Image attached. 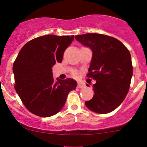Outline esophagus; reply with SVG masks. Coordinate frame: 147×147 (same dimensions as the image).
Instances as JSON below:
<instances>
[{
  "instance_id": "34e87169",
  "label": "esophagus",
  "mask_w": 147,
  "mask_h": 147,
  "mask_svg": "<svg viewBox=\"0 0 147 147\" xmlns=\"http://www.w3.org/2000/svg\"><path fill=\"white\" fill-rule=\"evenodd\" d=\"M77 87H79V88H83V87H85V84L83 83H81V81H78Z\"/></svg>"
}]
</instances>
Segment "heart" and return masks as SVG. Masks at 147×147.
<instances>
[{
	"mask_svg": "<svg viewBox=\"0 0 147 147\" xmlns=\"http://www.w3.org/2000/svg\"><path fill=\"white\" fill-rule=\"evenodd\" d=\"M73 75H75V76H77L78 75V73H77V72H76V71H75L73 72Z\"/></svg>",
	"mask_w": 147,
	"mask_h": 147,
	"instance_id": "heart-1",
	"label": "heart"
}]
</instances>
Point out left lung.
Returning a JSON list of instances; mask_svg holds the SVG:
<instances>
[{"instance_id":"left-lung-1","label":"left lung","mask_w":147,"mask_h":147,"mask_svg":"<svg viewBox=\"0 0 147 147\" xmlns=\"http://www.w3.org/2000/svg\"><path fill=\"white\" fill-rule=\"evenodd\" d=\"M75 38L92 51L87 75L96 83L92 85L94 96L85 105L99 114L112 112L125 99L130 86V53L121 42L107 35L88 33L77 35Z\"/></svg>"}]
</instances>
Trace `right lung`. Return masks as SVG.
<instances>
[{
    "label": "right lung",
    "instance_id": "1",
    "mask_svg": "<svg viewBox=\"0 0 147 147\" xmlns=\"http://www.w3.org/2000/svg\"><path fill=\"white\" fill-rule=\"evenodd\" d=\"M74 36L48 34L30 40L18 53L13 66L15 90L33 114L48 117L64 107L68 93L77 87L72 79H53L52 67L61 63Z\"/></svg>",
    "mask_w": 147,
    "mask_h": 147
}]
</instances>
